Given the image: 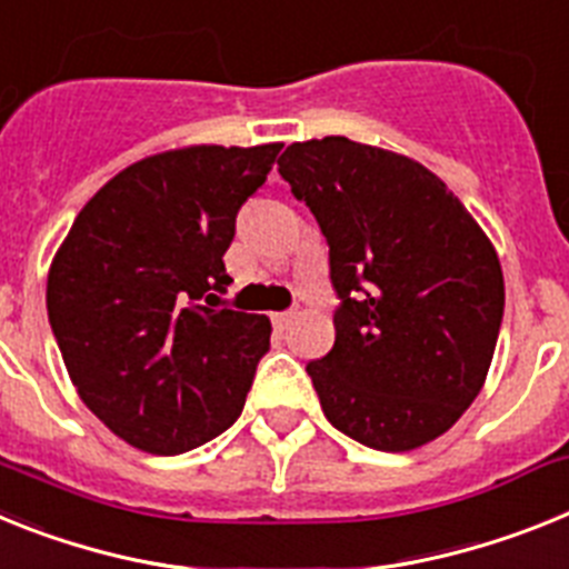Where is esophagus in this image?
<instances>
[{
  "mask_svg": "<svg viewBox=\"0 0 569 569\" xmlns=\"http://www.w3.org/2000/svg\"><path fill=\"white\" fill-rule=\"evenodd\" d=\"M291 318H295V309H286V312H274V315H271V323L280 326V329H283V326L289 323Z\"/></svg>",
  "mask_w": 569,
  "mask_h": 569,
  "instance_id": "34e87169",
  "label": "esophagus"
}]
</instances>
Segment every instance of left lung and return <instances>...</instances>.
I'll list each match as a JSON object with an SVG mask.
<instances>
[{
  "label": "left lung",
  "instance_id": "obj_1",
  "mask_svg": "<svg viewBox=\"0 0 569 569\" xmlns=\"http://www.w3.org/2000/svg\"><path fill=\"white\" fill-rule=\"evenodd\" d=\"M329 246L332 352L312 360L323 415L363 447L407 452L481 392L503 318V274L478 223L432 171L346 137L278 160Z\"/></svg>",
  "mask_w": 569,
  "mask_h": 569
}]
</instances>
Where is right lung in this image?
Returning <instances> with one entry per match:
<instances>
[{
    "instance_id": "1",
    "label": "right lung",
    "mask_w": 569,
    "mask_h": 569,
    "mask_svg": "<svg viewBox=\"0 0 569 569\" xmlns=\"http://www.w3.org/2000/svg\"><path fill=\"white\" fill-rule=\"evenodd\" d=\"M280 142L197 146L128 166L77 214L48 274V320L79 398L113 435L180 456L240 418L266 315L220 309L237 211Z\"/></svg>"
}]
</instances>
